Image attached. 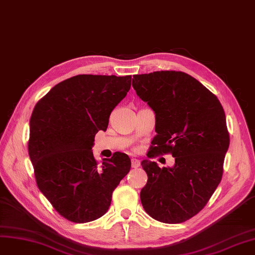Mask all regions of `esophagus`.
Instances as JSON below:
<instances>
[{
  "label": "esophagus",
  "mask_w": 255,
  "mask_h": 255,
  "mask_svg": "<svg viewBox=\"0 0 255 255\" xmlns=\"http://www.w3.org/2000/svg\"><path fill=\"white\" fill-rule=\"evenodd\" d=\"M139 161L137 159H131V166H132V168H137L139 166Z\"/></svg>",
  "instance_id": "esophagus-1"
}]
</instances>
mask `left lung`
<instances>
[{"instance_id":"8db88e82","label":"left lung","mask_w":255,"mask_h":255,"mask_svg":"<svg viewBox=\"0 0 255 255\" xmlns=\"http://www.w3.org/2000/svg\"><path fill=\"white\" fill-rule=\"evenodd\" d=\"M132 87L155 114V135L147 157L171 153L172 167L143 160L141 202L153 219L180 224L205 207L220 183L230 136L216 95L184 72L133 75Z\"/></svg>"}]
</instances>
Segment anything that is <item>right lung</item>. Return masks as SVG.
<instances>
[{
    "label": "right lung",
    "mask_w": 255,
    "mask_h": 255,
    "mask_svg": "<svg viewBox=\"0 0 255 255\" xmlns=\"http://www.w3.org/2000/svg\"><path fill=\"white\" fill-rule=\"evenodd\" d=\"M130 87L131 75H77L52 88L31 113L28 153L37 185L73 223L102 217L130 170L126 153L114 152L98 166L91 150L95 134L107 130Z\"/></svg>",
    "instance_id": "obj_1"
}]
</instances>
